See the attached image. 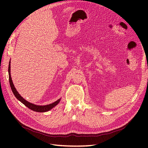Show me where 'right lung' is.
<instances>
[{
    "instance_id": "right-lung-1",
    "label": "right lung",
    "mask_w": 148,
    "mask_h": 148,
    "mask_svg": "<svg viewBox=\"0 0 148 148\" xmlns=\"http://www.w3.org/2000/svg\"><path fill=\"white\" fill-rule=\"evenodd\" d=\"M8 76H9L10 85V87H11L12 91L13 93V95H15V96L16 97V98L18 100L20 101L21 103H23L25 106H26L29 109L32 110L33 111H35V112H45L51 110L52 108H53V107L59 104V102L60 101L61 98H60V99H58L57 101H55L54 102L52 103V104L45 105V106H39V105L32 104V103H31L26 100H25L23 97H21V96L18 93V92L16 91V88L14 86V84H13V83L12 79L11 78V75H10L11 74L10 73V60L9 62V65H8Z\"/></svg>"
}]
</instances>
